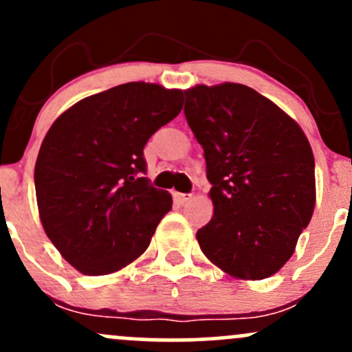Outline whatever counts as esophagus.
<instances>
[{
	"label": "esophagus",
	"instance_id": "1",
	"mask_svg": "<svg viewBox=\"0 0 352 352\" xmlns=\"http://www.w3.org/2000/svg\"><path fill=\"white\" fill-rule=\"evenodd\" d=\"M190 199H192V193H173V200L179 205H184L185 201H188Z\"/></svg>",
	"mask_w": 352,
	"mask_h": 352
}]
</instances>
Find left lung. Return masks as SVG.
I'll return each mask as SVG.
<instances>
[{"instance_id":"obj_1","label":"left lung","mask_w":352,"mask_h":352,"mask_svg":"<svg viewBox=\"0 0 352 352\" xmlns=\"http://www.w3.org/2000/svg\"><path fill=\"white\" fill-rule=\"evenodd\" d=\"M187 122L204 147L213 217L197 232L230 276L263 280L292 258L316 201L314 157L301 127L243 84L185 91Z\"/></svg>"}]
</instances>
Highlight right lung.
Here are the masks:
<instances>
[{
  "mask_svg": "<svg viewBox=\"0 0 352 352\" xmlns=\"http://www.w3.org/2000/svg\"><path fill=\"white\" fill-rule=\"evenodd\" d=\"M180 111L179 89L127 82L79 100L51 125L34 167L39 218L78 272L114 273L147 250L172 197L144 177V147Z\"/></svg>",
  "mask_w": 352,
  "mask_h": 352,
  "instance_id": "right-lung-1",
  "label": "right lung"
}]
</instances>
